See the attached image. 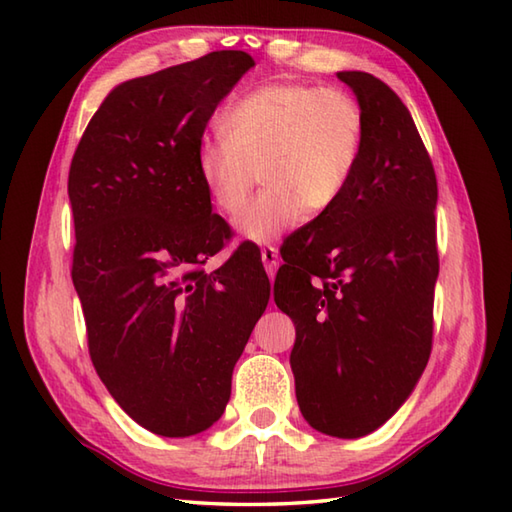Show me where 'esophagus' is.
Masks as SVG:
<instances>
[{
    "mask_svg": "<svg viewBox=\"0 0 512 512\" xmlns=\"http://www.w3.org/2000/svg\"><path fill=\"white\" fill-rule=\"evenodd\" d=\"M262 262H264V268H266L268 277L273 279L275 273H277V268H279V253H277L275 246L262 248Z\"/></svg>",
    "mask_w": 512,
    "mask_h": 512,
    "instance_id": "esophagus-1",
    "label": "esophagus"
}]
</instances>
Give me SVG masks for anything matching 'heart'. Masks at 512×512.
<instances>
[{
  "instance_id": "obj_1",
  "label": "heart",
  "mask_w": 512,
  "mask_h": 512,
  "mask_svg": "<svg viewBox=\"0 0 512 512\" xmlns=\"http://www.w3.org/2000/svg\"><path fill=\"white\" fill-rule=\"evenodd\" d=\"M365 149V114L352 94L308 83H273L242 96L224 134L206 138L195 167L209 200L235 217L259 176L268 187L237 220L244 239L273 244L343 200Z\"/></svg>"
}]
</instances>
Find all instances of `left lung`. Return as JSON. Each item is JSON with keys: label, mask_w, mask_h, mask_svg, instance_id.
<instances>
[{"label": "left lung", "mask_w": 512, "mask_h": 512, "mask_svg": "<svg viewBox=\"0 0 512 512\" xmlns=\"http://www.w3.org/2000/svg\"><path fill=\"white\" fill-rule=\"evenodd\" d=\"M365 114V149L332 211L281 248L275 303L295 323L297 402L312 429L361 438L402 407L431 354L438 182L398 94L336 72Z\"/></svg>", "instance_id": "left-lung-1"}]
</instances>
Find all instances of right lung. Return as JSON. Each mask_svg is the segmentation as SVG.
<instances>
[{
    "label": "right lung",
    "mask_w": 512,
    "mask_h": 512,
    "mask_svg": "<svg viewBox=\"0 0 512 512\" xmlns=\"http://www.w3.org/2000/svg\"><path fill=\"white\" fill-rule=\"evenodd\" d=\"M255 61L217 50L107 94L74 151L72 281L96 374L140 427L187 438L222 418L270 299L250 246L200 268L231 228L211 213L195 156L206 123Z\"/></svg>",
    "instance_id": "obj_1"
}]
</instances>
